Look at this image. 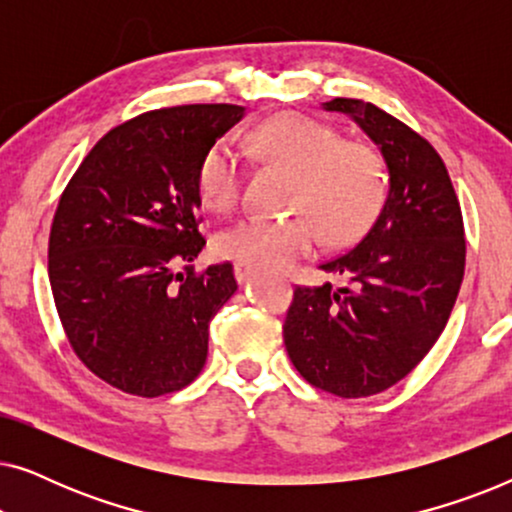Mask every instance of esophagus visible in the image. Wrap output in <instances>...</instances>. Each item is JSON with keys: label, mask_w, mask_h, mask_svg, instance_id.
Instances as JSON below:
<instances>
[{"label": "esophagus", "mask_w": 512, "mask_h": 512, "mask_svg": "<svg viewBox=\"0 0 512 512\" xmlns=\"http://www.w3.org/2000/svg\"><path fill=\"white\" fill-rule=\"evenodd\" d=\"M254 275V268L251 265H244V263H235V277L237 282H247V279Z\"/></svg>", "instance_id": "34e87169"}]
</instances>
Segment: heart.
Returning a JSON list of instances; mask_svg holds the SVG:
<instances>
[{
    "label": "heart",
    "mask_w": 512,
    "mask_h": 512,
    "mask_svg": "<svg viewBox=\"0 0 512 512\" xmlns=\"http://www.w3.org/2000/svg\"><path fill=\"white\" fill-rule=\"evenodd\" d=\"M251 146L270 163L293 172L289 219L249 216L216 235L223 258L261 270H284L326 242L359 235L384 198L382 160L370 144L342 139L333 125L303 114H279L251 135ZM242 156L228 139L202 158L198 191L214 212H233L242 198Z\"/></svg>",
    "instance_id": "heart-1"
}]
</instances>
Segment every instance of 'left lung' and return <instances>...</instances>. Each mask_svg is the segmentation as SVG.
I'll return each mask as SVG.
<instances>
[{
  "label": "left lung",
  "mask_w": 512,
  "mask_h": 512,
  "mask_svg": "<svg viewBox=\"0 0 512 512\" xmlns=\"http://www.w3.org/2000/svg\"><path fill=\"white\" fill-rule=\"evenodd\" d=\"M324 109L352 116L380 146L389 188L361 240L321 265L347 284L296 286L284 345L312 387L363 398L401 382L443 333L464 279V219L422 135L370 102L335 97Z\"/></svg>",
  "instance_id": "8db88e82"
}]
</instances>
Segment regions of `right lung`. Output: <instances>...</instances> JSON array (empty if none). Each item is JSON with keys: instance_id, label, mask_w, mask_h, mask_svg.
Here are the masks:
<instances>
[{"instance_id": "1", "label": "right lung", "mask_w": 512, "mask_h": 512, "mask_svg": "<svg viewBox=\"0 0 512 512\" xmlns=\"http://www.w3.org/2000/svg\"><path fill=\"white\" fill-rule=\"evenodd\" d=\"M237 104H184L116 125L60 195L48 279L65 335L90 373L156 398L207 361L209 321L237 291L228 261L198 272V170L242 121Z\"/></svg>"}]
</instances>
